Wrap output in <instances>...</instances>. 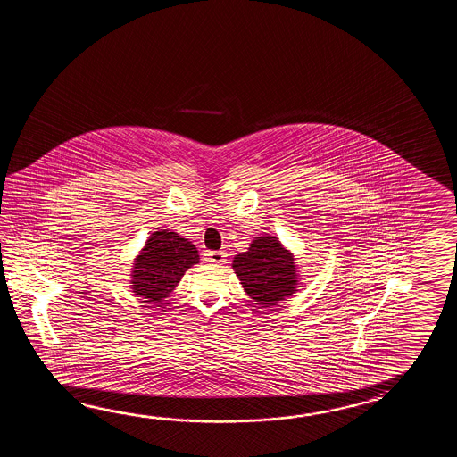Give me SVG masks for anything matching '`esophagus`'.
<instances>
[{
    "label": "esophagus",
    "instance_id": "34e87169",
    "mask_svg": "<svg viewBox=\"0 0 457 457\" xmlns=\"http://www.w3.org/2000/svg\"><path fill=\"white\" fill-rule=\"evenodd\" d=\"M204 260L207 262H214V264H224L227 262V253L224 250H220V252H205Z\"/></svg>",
    "mask_w": 457,
    "mask_h": 457
}]
</instances>
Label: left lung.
Instances as JSON below:
<instances>
[{
	"instance_id": "obj_1",
	"label": "left lung",
	"mask_w": 457,
	"mask_h": 457,
	"mask_svg": "<svg viewBox=\"0 0 457 457\" xmlns=\"http://www.w3.org/2000/svg\"><path fill=\"white\" fill-rule=\"evenodd\" d=\"M232 268L245 292L262 307L281 303L301 287L294 253L270 233L254 237L246 252L235 254Z\"/></svg>"
}]
</instances>
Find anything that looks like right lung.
Returning <instances> with one entry per match:
<instances>
[{
  "label": "right lung",
  "instance_id": "1",
  "mask_svg": "<svg viewBox=\"0 0 457 457\" xmlns=\"http://www.w3.org/2000/svg\"><path fill=\"white\" fill-rule=\"evenodd\" d=\"M197 262L199 252L193 242L173 230L156 228L132 262L130 289L144 302H163Z\"/></svg>",
  "mask_w": 457,
  "mask_h": 457
}]
</instances>
